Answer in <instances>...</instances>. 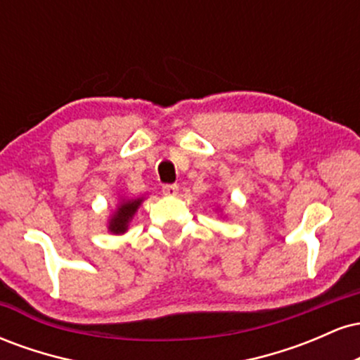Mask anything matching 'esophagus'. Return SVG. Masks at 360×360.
<instances>
[{"label":"esophagus","instance_id":"obj_1","mask_svg":"<svg viewBox=\"0 0 360 360\" xmlns=\"http://www.w3.org/2000/svg\"><path fill=\"white\" fill-rule=\"evenodd\" d=\"M177 191H179L177 184H166V186H162V193L166 194V196H176Z\"/></svg>","mask_w":360,"mask_h":360}]
</instances>
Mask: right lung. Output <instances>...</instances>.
Here are the masks:
<instances>
[{
    "label": "right lung",
    "instance_id": "1",
    "mask_svg": "<svg viewBox=\"0 0 360 360\" xmlns=\"http://www.w3.org/2000/svg\"><path fill=\"white\" fill-rule=\"evenodd\" d=\"M143 200H146V196H120L117 206H115V210L110 213L108 220H106V229H108V232L113 235L125 233L128 226H130L131 220H134L135 213L139 212L140 205L143 203Z\"/></svg>",
    "mask_w": 360,
    "mask_h": 360
}]
</instances>
